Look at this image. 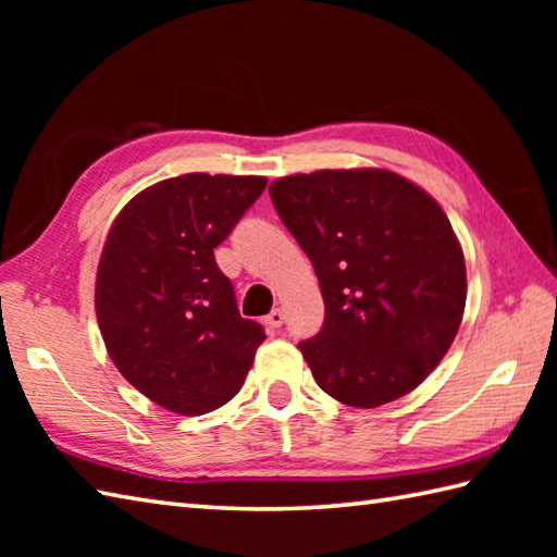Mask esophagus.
I'll use <instances>...</instances> for the list:
<instances>
[{
  "label": "esophagus",
  "instance_id": "1",
  "mask_svg": "<svg viewBox=\"0 0 557 557\" xmlns=\"http://www.w3.org/2000/svg\"><path fill=\"white\" fill-rule=\"evenodd\" d=\"M282 323H285V313H282L280 309H272V311L265 315V325L272 327V330H280Z\"/></svg>",
  "mask_w": 557,
  "mask_h": 557
}]
</instances>
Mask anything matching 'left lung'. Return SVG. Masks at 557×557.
I'll list each match as a JSON object with an SVG mask.
<instances>
[{
  "instance_id": "left-lung-1",
  "label": "left lung",
  "mask_w": 557,
  "mask_h": 557,
  "mask_svg": "<svg viewBox=\"0 0 557 557\" xmlns=\"http://www.w3.org/2000/svg\"><path fill=\"white\" fill-rule=\"evenodd\" d=\"M270 198L323 294L321 333L299 345L315 383L359 409L411 393L453 345L467 301L443 208L387 170L292 174Z\"/></svg>"
}]
</instances>
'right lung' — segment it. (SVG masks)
<instances>
[{"mask_svg": "<svg viewBox=\"0 0 557 557\" xmlns=\"http://www.w3.org/2000/svg\"><path fill=\"white\" fill-rule=\"evenodd\" d=\"M265 176L182 174L148 186L114 220L98 325L116 369L156 405L208 413L239 393L265 330L236 309L215 248L263 194Z\"/></svg>", "mask_w": 557, "mask_h": 557, "instance_id": "right-lung-1", "label": "right lung"}]
</instances>
